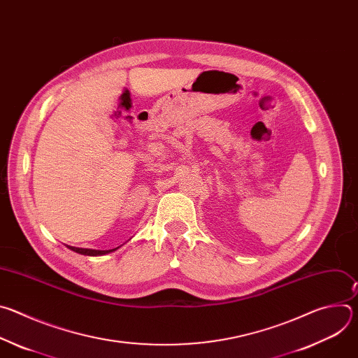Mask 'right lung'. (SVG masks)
I'll use <instances>...</instances> for the list:
<instances>
[{
    "label": "right lung",
    "mask_w": 358,
    "mask_h": 358,
    "mask_svg": "<svg viewBox=\"0 0 358 358\" xmlns=\"http://www.w3.org/2000/svg\"><path fill=\"white\" fill-rule=\"evenodd\" d=\"M71 250L73 252H78L80 255H87V257H97V255H103V253H109L115 249H110V250H94V249H83V248H75V246H69Z\"/></svg>",
    "instance_id": "add662e5"
}]
</instances>
